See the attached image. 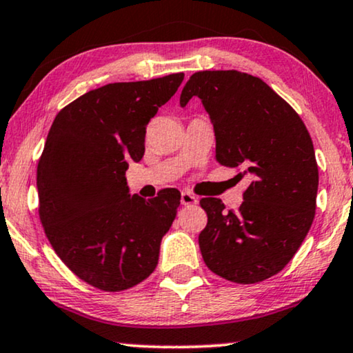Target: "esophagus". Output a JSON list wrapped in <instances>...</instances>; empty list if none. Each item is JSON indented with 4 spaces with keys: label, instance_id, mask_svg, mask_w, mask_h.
<instances>
[{
    "label": "esophagus",
    "instance_id": "esophagus-1",
    "mask_svg": "<svg viewBox=\"0 0 353 353\" xmlns=\"http://www.w3.org/2000/svg\"><path fill=\"white\" fill-rule=\"evenodd\" d=\"M181 204L183 205H194V204H197V197L194 194H191L190 191H183L181 192Z\"/></svg>",
    "mask_w": 353,
    "mask_h": 353
}]
</instances>
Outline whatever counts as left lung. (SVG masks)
<instances>
[{"mask_svg": "<svg viewBox=\"0 0 353 353\" xmlns=\"http://www.w3.org/2000/svg\"><path fill=\"white\" fill-rule=\"evenodd\" d=\"M201 99L215 132L221 165L249 175L239 210L216 197L201 199L207 226L199 248L207 267L239 284L263 281L286 267L310 230L316 209L318 165L296 110L259 77L238 70L196 72L180 105Z\"/></svg>", "mask_w": 353, "mask_h": 353, "instance_id": "8db88e82", "label": "left lung"}]
</instances>
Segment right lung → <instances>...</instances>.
<instances>
[{"instance_id": "right-lung-1", "label": "right lung", "mask_w": 353, "mask_h": 353, "mask_svg": "<svg viewBox=\"0 0 353 353\" xmlns=\"http://www.w3.org/2000/svg\"><path fill=\"white\" fill-rule=\"evenodd\" d=\"M183 79L91 90L65 105L48 133L37 170L41 225L62 262L101 291L137 286L157 267L180 191L132 196L125 172L143 159L146 125Z\"/></svg>"}]
</instances>
